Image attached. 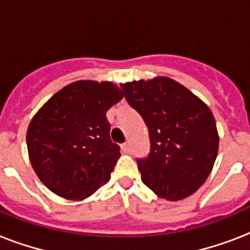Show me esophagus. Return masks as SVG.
<instances>
[{
    "mask_svg": "<svg viewBox=\"0 0 250 250\" xmlns=\"http://www.w3.org/2000/svg\"><path fill=\"white\" fill-rule=\"evenodd\" d=\"M122 150H125V152H129V144H128V143H125V144H122Z\"/></svg>",
    "mask_w": 250,
    "mask_h": 250,
    "instance_id": "esophagus-1",
    "label": "esophagus"
}]
</instances>
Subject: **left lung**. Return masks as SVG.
Segmentation results:
<instances>
[{
  "label": "left lung",
  "mask_w": 250,
  "mask_h": 250,
  "mask_svg": "<svg viewBox=\"0 0 250 250\" xmlns=\"http://www.w3.org/2000/svg\"><path fill=\"white\" fill-rule=\"evenodd\" d=\"M121 86L149 129V156L137 160L143 183L167 201L193 194L213 170L219 148L211 110L166 76Z\"/></svg>",
  "instance_id": "1"
}]
</instances>
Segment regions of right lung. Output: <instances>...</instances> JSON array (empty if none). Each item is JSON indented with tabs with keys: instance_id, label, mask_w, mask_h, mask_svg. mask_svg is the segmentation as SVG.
<instances>
[{
	"instance_id": "right-lung-1",
	"label": "right lung",
	"mask_w": 250,
	"mask_h": 250,
	"mask_svg": "<svg viewBox=\"0 0 250 250\" xmlns=\"http://www.w3.org/2000/svg\"><path fill=\"white\" fill-rule=\"evenodd\" d=\"M122 98L111 82L79 80L35 114L25 137L29 161L53 193L80 201L109 182L121 152L110 139L106 111Z\"/></svg>"
}]
</instances>
